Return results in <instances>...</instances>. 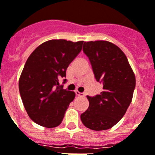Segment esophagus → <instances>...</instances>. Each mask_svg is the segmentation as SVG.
<instances>
[{
    "mask_svg": "<svg viewBox=\"0 0 155 155\" xmlns=\"http://www.w3.org/2000/svg\"><path fill=\"white\" fill-rule=\"evenodd\" d=\"M75 94L77 96H80V97H84V93H80V91H75Z\"/></svg>",
    "mask_w": 155,
    "mask_h": 155,
    "instance_id": "obj_1",
    "label": "esophagus"
}]
</instances>
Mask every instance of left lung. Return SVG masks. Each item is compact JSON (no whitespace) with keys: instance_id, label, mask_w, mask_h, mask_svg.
Segmentation results:
<instances>
[{"instance_id":"1","label":"left lung","mask_w":155,"mask_h":155,"mask_svg":"<svg viewBox=\"0 0 155 155\" xmlns=\"http://www.w3.org/2000/svg\"><path fill=\"white\" fill-rule=\"evenodd\" d=\"M83 50L89 58L96 80L103 85V91L94 97L87 96L89 107L80 118L90 129H110L124 117L132 102L135 74L125 54L112 42L85 41Z\"/></svg>"}]
</instances>
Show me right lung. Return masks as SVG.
Listing matches in <instances>:
<instances>
[{
	"mask_svg": "<svg viewBox=\"0 0 155 155\" xmlns=\"http://www.w3.org/2000/svg\"><path fill=\"white\" fill-rule=\"evenodd\" d=\"M84 41L64 39L45 41L36 48L25 63L19 89L27 114L36 124L55 128L62 122L75 92L63 89L59 80L80 53ZM66 79L64 80V84Z\"/></svg>",
	"mask_w": 155,
	"mask_h": 155,
	"instance_id": "obj_1",
	"label": "right lung"
}]
</instances>
